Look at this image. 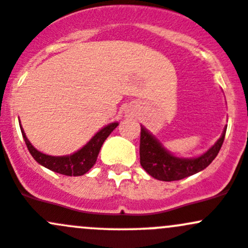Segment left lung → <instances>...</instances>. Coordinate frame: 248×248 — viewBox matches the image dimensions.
Wrapping results in <instances>:
<instances>
[{"instance_id": "1", "label": "left lung", "mask_w": 248, "mask_h": 248, "mask_svg": "<svg viewBox=\"0 0 248 248\" xmlns=\"http://www.w3.org/2000/svg\"><path fill=\"white\" fill-rule=\"evenodd\" d=\"M227 126L215 144L197 157H178L168 152L162 143L144 126H141L140 162L143 170L153 178L162 181L180 180L196 174L208 167L217 156L223 144Z\"/></svg>"}]
</instances>
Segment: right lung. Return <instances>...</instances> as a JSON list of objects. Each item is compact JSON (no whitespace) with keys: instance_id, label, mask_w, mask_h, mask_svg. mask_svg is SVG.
<instances>
[{"instance_id":"obj_1","label":"right lung","mask_w":248,"mask_h":248,"mask_svg":"<svg viewBox=\"0 0 248 248\" xmlns=\"http://www.w3.org/2000/svg\"><path fill=\"white\" fill-rule=\"evenodd\" d=\"M117 126H118L117 122L106 125L103 129L99 130L81 149H78L74 154L64 155V156H52V155L44 154V153L37 150L26 137V134H25L21 125H20V129H21L22 137H24L31 155L39 165L44 166L53 172L60 173V174L69 175V177H78V175L86 174L93 167L94 163L96 162V159H98L101 145Z\"/></svg>"}]
</instances>
